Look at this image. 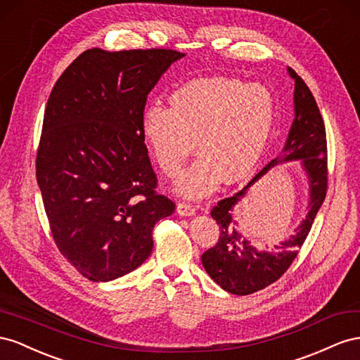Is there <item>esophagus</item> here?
Listing matches in <instances>:
<instances>
[{
	"label": "esophagus",
	"mask_w": 360,
	"mask_h": 360,
	"mask_svg": "<svg viewBox=\"0 0 360 360\" xmlns=\"http://www.w3.org/2000/svg\"><path fill=\"white\" fill-rule=\"evenodd\" d=\"M176 211L179 215H182V217H190V215H194V212H196V208L187 202H179Z\"/></svg>",
	"instance_id": "1"
}]
</instances>
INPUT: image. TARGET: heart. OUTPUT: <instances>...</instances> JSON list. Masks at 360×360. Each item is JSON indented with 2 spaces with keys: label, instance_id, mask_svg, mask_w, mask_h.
<instances>
[{
  "label": "heart",
  "instance_id": "heart-1",
  "mask_svg": "<svg viewBox=\"0 0 360 360\" xmlns=\"http://www.w3.org/2000/svg\"><path fill=\"white\" fill-rule=\"evenodd\" d=\"M269 89L224 77L187 81L169 108L153 102L141 115L143 140L169 178L178 176L196 143L199 158L174 182V193L200 199L221 182L238 184L258 166L274 123Z\"/></svg>",
  "mask_w": 360,
  "mask_h": 360
}]
</instances>
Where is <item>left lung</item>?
I'll return each instance as SVG.
<instances>
[{"label":"left lung","mask_w":360,"mask_h":360,"mask_svg":"<svg viewBox=\"0 0 360 360\" xmlns=\"http://www.w3.org/2000/svg\"><path fill=\"white\" fill-rule=\"evenodd\" d=\"M288 74L295 81L294 120L282 153L266 164L241 191L220 200L211 211L212 219L220 228V237L214 248L202 255V264L215 283L235 295H248L264 290L288 270L326 199L327 143L324 122L309 87L291 68H288ZM290 160H300L307 174L310 191L307 217L288 239L273 248L259 251L234 228L237 223L233 219V208L266 171Z\"/></svg>","instance_id":"obj_1"}]
</instances>
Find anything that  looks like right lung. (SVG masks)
I'll use <instances>...</instances> for the list:
<instances>
[{
  "label": "right lung",
  "instance_id": "add662e5",
  "mask_svg": "<svg viewBox=\"0 0 360 360\" xmlns=\"http://www.w3.org/2000/svg\"><path fill=\"white\" fill-rule=\"evenodd\" d=\"M184 56L87 49L51 91L36 178L58 250L91 282L140 266L153 248V226L174 211L155 193L140 122L150 90Z\"/></svg>",
  "mask_w": 360,
  "mask_h": 360
}]
</instances>
